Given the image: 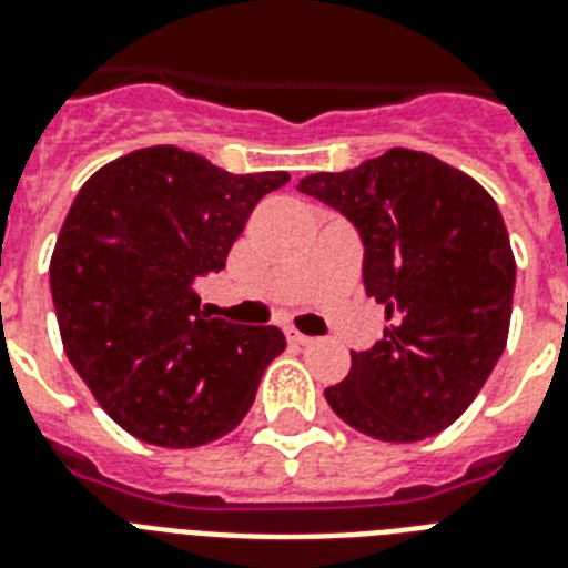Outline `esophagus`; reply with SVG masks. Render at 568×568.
Masks as SVG:
<instances>
[{"mask_svg":"<svg viewBox=\"0 0 568 568\" xmlns=\"http://www.w3.org/2000/svg\"><path fill=\"white\" fill-rule=\"evenodd\" d=\"M287 338L293 341V344H302V347H305V344H311V335H302V332H296V329H287Z\"/></svg>","mask_w":568,"mask_h":568,"instance_id":"34e87169","label":"esophagus"}]
</instances>
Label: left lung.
Here are the masks:
<instances>
[{
    "label": "left lung",
    "instance_id": "1",
    "mask_svg": "<svg viewBox=\"0 0 568 568\" xmlns=\"http://www.w3.org/2000/svg\"><path fill=\"white\" fill-rule=\"evenodd\" d=\"M296 187L356 227L365 293L389 320L374 347L349 353L329 407L374 440L440 434L479 395L509 335L515 257L500 209L476 179L413 149Z\"/></svg>",
    "mask_w": 568,
    "mask_h": 568
}]
</instances>
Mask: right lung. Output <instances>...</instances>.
I'll use <instances>...</instances> for the list:
<instances>
[{
    "mask_svg": "<svg viewBox=\"0 0 568 568\" xmlns=\"http://www.w3.org/2000/svg\"><path fill=\"white\" fill-rule=\"evenodd\" d=\"M287 179L149 146L92 173L68 209L50 260L62 344L106 416L138 440L191 449L251 410L287 341L278 326L206 314L197 284L224 268L251 209Z\"/></svg>",
    "mask_w": 568,
    "mask_h": 568,
    "instance_id": "1",
    "label": "right lung"
}]
</instances>
